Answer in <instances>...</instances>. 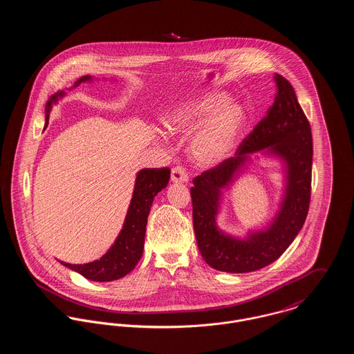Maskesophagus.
Returning <instances> with one entry per match:
<instances>
[{"label":"esophagus","instance_id":"34e87169","mask_svg":"<svg viewBox=\"0 0 354 354\" xmlns=\"http://www.w3.org/2000/svg\"><path fill=\"white\" fill-rule=\"evenodd\" d=\"M170 180H171V183H174V184H184V183L188 181V174H187V171H185L183 167L176 166V167L171 169Z\"/></svg>","mask_w":354,"mask_h":354}]
</instances>
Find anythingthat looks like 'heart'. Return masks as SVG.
<instances>
[{"label": "heart", "instance_id": "1", "mask_svg": "<svg viewBox=\"0 0 354 354\" xmlns=\"http://www.w3.org/2000/svg\"><path fill=\"white\" fill-rule=\"evenodd\" d=\"M165 129L176 135H189L188 151L201 167L223 162L234 150L244 114L230 97L219 90H203L170 107L162 115Z\"/></svg>", "mask_w": 354, "mask_h": 354}]
</instances>
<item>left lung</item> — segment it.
<instances>
[{"label": "left lung", "instance_id": "left-lung-1", "mask_svg": "<svg viewBox=\"0 0 354 354\" xmlns=\"http://www.w3.org/2000/svg\"><path fill=\"white\" fill-rule=\"evenodd\" d=\"M277 94L267 115L243 140L234 156L194 178L191 188L196 241L208 266L225 272H251L275 261L300 233L310 201L312 133L292 84L277 75ZM261 151L284 165L286 189L274 218L260 231L237 238L216 225L223 191Z\"/></svg>", "mask_w": 354, "mask_h": 354}]
</instances>
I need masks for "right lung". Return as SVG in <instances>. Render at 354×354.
Returning a JSON list of instances; mask_svg holds the SVG:
<instances>
[{"label":"right lung","instance_id":"add662e5","mask_svg":"<svg viewBox=\"0 0 354 354\" xmlns=\"http://www.w3.org/2000/svg\"><path fill=\"white\" fill-rule=\"evenodd\" d=\"M94 80L93 76L86 75L76 80L73 87L76 88L82 83H91ZM65 97V91H58L51 95L46 103V124H49L53 104L58 100ZM170 178V169H143L136 174L133 195L128 207V212L122 225L120 234L117 236L114 244L110 250L102 256L101 259L94 260L86 264H71L65 261H59L62 266L71 268L72 271L79 272L84 278L95 282H110L120 279L129 274L138 261L140 260L145 250V237H146V226L147 218L151 209L153 198L166 188Z\"/></svg>","mask_w":354,"mask_h":354}]
</instances>
